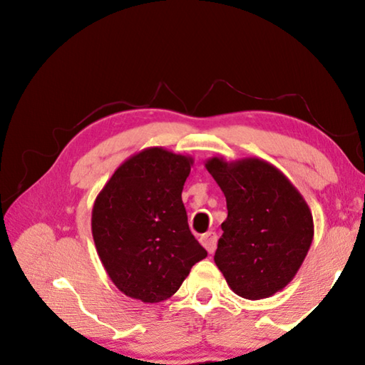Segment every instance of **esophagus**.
<instances>
[{
    "label": "esophagus",
    "instance_id": "1",
    "mask_svg": "<svg viewBox=\"0 0 365 365\" xmlns=\"http://www.w3.org/2000/svg\"><path fill=\"white\" fill-rule=\"evenodd\" d=\"M201 245L207 250L209 255H212V252L215 251V246H217V235H215V232L205 233L201 237Z\"/></svg>",
    "mask_w": 365,
    "mask_h": 365
}]
</instances>
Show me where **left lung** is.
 <instances>
[{
  "label": "left lung",
  "mask_w": 365,
  "mask_h": 365,
  "mask_svg": "<svg viewBox=\"0 0 365 365\" xmlns=\"http://www.w3.org/2000/svg\"><path fill=\"white\" fill-rule=\"evenodd\" d=\"M205 165L224 191L228 211L215 265L233 293L246 299L269 298L293 280L311 248V209L267 160L211 158Z\"/></svg>",
  "instance_id": "obj_1"
}]
</instances>
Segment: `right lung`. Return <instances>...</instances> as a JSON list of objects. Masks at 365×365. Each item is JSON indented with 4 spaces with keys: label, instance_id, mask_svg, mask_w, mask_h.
<instances>
[{
    "label": "right lung",
    "instance_id": "obj_1",
    "mask_svg": "<svg viewBox=\"0 0 365 365\" xmlns=\"http://www.w3.org/2000/svg\"><path fill=\"white\" fill-rule=\"evenodd\" d=\"M193 158L146 148L119 165L96 196L91 233L109 279L128 298H170L207 256L188 227L182 190Z\"/></svg>",
    "mask_w": 365,
    "mask_h": 365
}]
</instances>
